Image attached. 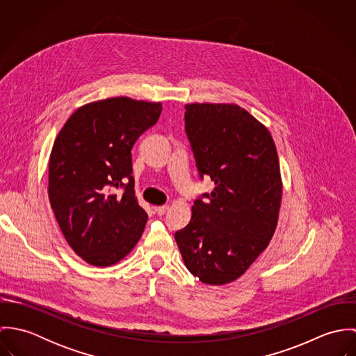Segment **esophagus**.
<instances>
[{
	"mask_svg": "<svg viewBox=\"0 0 356 356\" xmlns=\"http://www.w3.org/2000/svg\"><path fill=\"white\" fill-rule=\"evenodd\" d=\"M170 209L168 205H160V207H154V211L157 212V215H164L167 211Z\"/></svg>",
	"mask_w": 356,
	"mask_h": 356,
	"instance_id": "1",
	"label": "esophagus"
}]
</instances>
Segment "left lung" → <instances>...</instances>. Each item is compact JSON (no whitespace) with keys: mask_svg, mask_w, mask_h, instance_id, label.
<instances>
[{"mask_svg":"<svg viewBox=\"0 0 356 356\" xmlns=\"http://www.w3.org/2000/svg\"><path fill=\"white\" fill-rule=\"evenodd\" d=\"M185 109L197 170L215 188L195 202L175 241L195 277L225 285L248 270L275 232L282 199L277 148L267 127L237 104L195 102Z\"/></svg>","mask_w":356,"mask_h":356,"instance_id":"obj_1","label":"left lung"}]
</instances>
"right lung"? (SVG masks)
<instances>
[{"label":"right lung","instance_id":"add662e5","mask_svg":"<svg viewBox=\"0 0 356 356\" xmlns=\"http://www.w3.org/2000/svg\"><path fill=\"white\" fill-rule=\"evenodd\" d=\"M160 113V102L130 97L89 102L56 137L49 202L68 245L89 264L118 263L143 236L148 215L134 193L131 148Z\"/></svg>","mask_w":356,"mask_h":356}]
</instances>
